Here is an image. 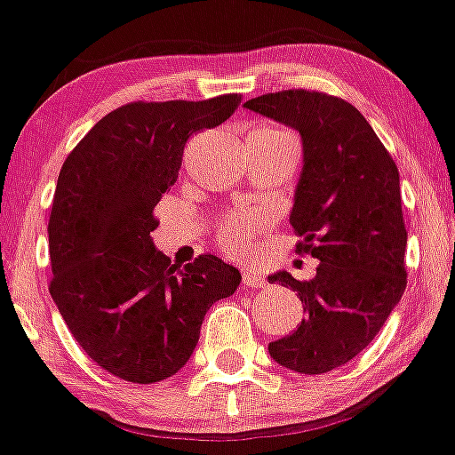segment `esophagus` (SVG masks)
<instances>
[{"instance_id": "34e87169", "label": "esophagus", "mask_w": 455, "mask_h": 455, "mask_svg": "<svg viewBox=\"0 0 455 455\" xmlns=\"http://www.w3.org/2000/svg\"><path fill=\"white\" fill-rule=\"evenodd\" d=\"M241 283H243V288L248 290L266 288V279H263L257 270H243V281H241Z\"/></svg>"}]
</instances>
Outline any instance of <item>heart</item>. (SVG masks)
Segmentation results:
<instances>
[{"label": "heart", "mask_w": 455, "mask_h": 455, "mask_svg": "<svg viewBox=\"0 0 455 455\" xmlns=\"http://www.w3.org/2000/svg\"><path fill=\"white\" fill-rule=\"evenodd\" d=\"M257 132L279 133L275 129H257ZM270 219L266 214H257V212H236L230 214L220 223L219 230V243L225 252L235 254V257H245L252 250L254 239L266 230Z\"/></svg>", "instance_id": "heart-1"}]
</instances>
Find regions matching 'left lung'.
Listing matches in <instances>:
<instances>
[{"instance_id":"8db88e82","label":"left lung","mask_w":455,"mask_h":455,"mask_svg":"<svg viewBox=\"0 0 455 455\" xmlns=\"http://www.w3.org/2000/svg\"><path fill=\"white\" fill-rule=\"evenodd\" d=\"M243 107L299 132L304 167L290 225L304 239L297 250L319 261L310 281L267 276L297 290L306 313L267 353L297 373H328L375 339L404 295L400 174L364 116L335 95L290 89Z\"/></svg>"}]
</instances>
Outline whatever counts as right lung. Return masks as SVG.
<instances>
[{"instance_id":"add662e5","label":"right lung","mask_w":455,"mask_h":455,"mask_svg":"<svg viewBox=\"0 0 455 455\" xmlns=\"http://www.w3.org/2000/svg\"><path fill=\"white\" fill-rule=\"evenodd\" d=\"M132 102L107 114L64 160L49 219L51 297L68 331L116 378L154 384L179 373L212 304L241 272L214 254L176 267L154 245L156 203L179 179L185 142L239 107Z\"/></svg>"}]
</instances>
